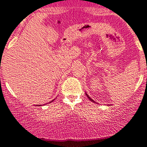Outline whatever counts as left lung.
Returning a JSON list of instances; mask_svg holds the SVG:
<instances>
[{"instance_id":"left-lung-1","label":"left lung","mask_w":147,"mask_h":147,"mask_svg":"<svg viewBox=\"0 0 147 147\" xmlns=\"http://www.w3.org/2000/svg\"><path fill=\"white\" fill-rule=\"evenodd\" d=\"M86 96H87V97H88V98H89V100H91V101L94 102H94V100H92V99H91V98H90V97H89V95H88V94H86Z\"/></svg>"}]
</instances>
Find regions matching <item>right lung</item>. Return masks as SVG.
I'll return each instance as SVG.
<instances>
[{
    "instance_id": "obj_1",
    "label": "right lung",
    "mask_w": 147,
    "mask_h": 147,
    "mask_svg": "<svg viewBox=\"0 0 147 147\" xmlns=\"http://www.w3.org/2000/svg\"><path fill=\"white\" fill-rule=\"evenodd\" d=\"M53 100H52V101L51 102H53Z\"/></svg>"
}]
</instances>
